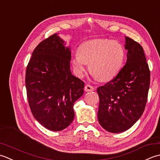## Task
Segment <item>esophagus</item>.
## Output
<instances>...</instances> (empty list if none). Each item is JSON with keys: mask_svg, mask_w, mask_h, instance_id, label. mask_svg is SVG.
<instances>
[{"mask_svg": "<svg viewBox=\"0 0 160 160\" xmlns=\"http://www.w3.org/2000/svg\"><path fill=\"white\" fill-rule=\"evenodd\" d=\"M84 89H85V91H86V92H90V91H93L94 90V88L92 86H90V85L88 84L85 86Z\"/></svg>", "mask_w": 160, "mask_h": 160, "instance_id": "34e87169", "label": "esophagus"}]
</instances>
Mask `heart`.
Listing matches in <instances>:
<instances>
[{
  "mask_svg": "<svg viewBox=\"0 0 160 160\" xmlns=\"http://www.w3.org/2000/svg\"><path fill=\"white\" fill-rule=\"evenodd\" d=\"M125 50L119 41L92 39L84 42L72 58V65L77 76L82 77L86 64L91 74L102 81H110L121 70Z\"/></svg>",
  "mask_w": 160,
  "mask_h": 160,
  "instance_id": "heart-1",
  "label": "heart"
}]
</instances>
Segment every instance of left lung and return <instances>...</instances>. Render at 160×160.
Listing matches in <instances>:
<instances>
[{
  "label": "left lung",
  "mask_w": 160,
  "mask_h": 160,
  "mask_svg": "<svg viewBox=\"0 0 160 160\" xmlns=\"http://www.w3.org/2000/svg\"><path fill=\"white\" fill-rule=\"evenodd\" d=\"M127 60L117 75L97 88L98 121L107 131L119 133L135 124L144 111L150 86L148 65L142 45L125 37Z\"/></svg>",
  "instance_id": "obj_1"
}]
</instances>
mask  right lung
I'll use <instances>...</instances> for the list:
<instances>
[{"label":"right lung","instance_id":"add662e5","mask_svg":"<svg viewBox=\"0 0 160 160\" xmlns=\"http://www.w3.org/2000/svg\"><path fill=\"white\" fill-rule=\"evenodd\" d=\"M63 43L57 34L41 41L32 52L25 74L32 115L53 131L70 125L74 117V102L84 92L83 81L71 73V51Z\"/></svg>","mask_w":160,"mask_h":160}]
</instances>
